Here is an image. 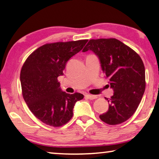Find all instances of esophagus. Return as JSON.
Here are the masks:
<instances>
[{
  "instance_id": "esophagus-1",
  "label": "esophagus",
  "mask_w": 159,
  "mask_h": 159,
  "mask_svg": "<svg viewBox=\"0 0 159 159\" xmlns=\"http://www.w3.org/2000/svg\"><path fill=\"white\" fill-rule=\"evenodd\" d=\"M85 96H87L88 98H89L90 100H94V99H96L98 98L96 95H90V94H87Z\"/></svg>"
}]
</instances>
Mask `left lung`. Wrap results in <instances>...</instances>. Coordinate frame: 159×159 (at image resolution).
<instances>
[{
    "instance_id": "obj_1",
    "label": "left lung",
    "mask_w": 159,
    "mask_h": 159,
    "mask_svg": "<svg viewBox=\"0 0 159 159\" xmlns=\"http://www.w3.org/2000/svg\"><path fill=\"white\" fill-rule=\"evenodd\" d=\"M91 50L99 58L102 71L114 94L107 99L108 110L100 118L110 125L127 121L134 115L146 87L142 59L129 47L115 38L90 39L83 52Z\"/></svg>"
}]
</instances>
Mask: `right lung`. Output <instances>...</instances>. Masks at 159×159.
<instances>
[{"mask_svg":"<svg viewBox=\"0 0 159 159\" xmlns=\"http://www.w3.org/2000/svg\"><path fill=\"white\" fill-rule=\"evenodd\" d=\"M88 39L42 45L27 57L20 71L22 96L37 119L57 127L73 117L75 102L84 98L79 93L62 91L57 78L62 75L67 61L79 53Z\"/></svg>","mask_w":159,"mask_h":159,"instance_id":"1","label":"right lung"}]
</instances>
